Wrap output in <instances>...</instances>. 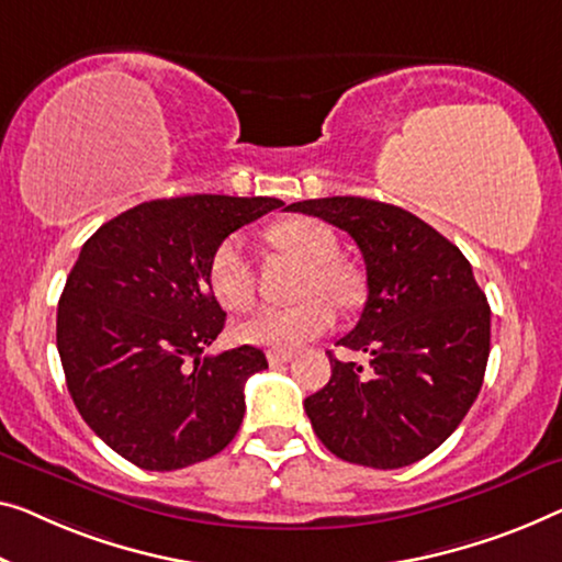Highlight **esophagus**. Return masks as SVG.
Instances as JSON below:
<instances>
[{
  "label": "esophagus",
  "mask_w": 562,
  "mask_h": 562,
  "mask_svg": "<svg viewBox=\"0 0 562 562\" xmlns=\"http://www.w3.org/2000/svg\"><path fill=\"white\" fill-rule=\"evenodd\" d=\"M288 361H292V353H288V350H270V353H267V363L270 366H282Z\"/></svg>",
  "instance_id": "esophagus-1"
}]
</instances>
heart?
Returning <instances> with one entry per match:
<instances>
[{"label": "heart", "mask_w": 562, "mask_h": 562, "mask_svg": "<svg viewBox=\"0 0 562 562\" xmlns=\"http://www.w3.org/2000/svg\"><path fill=\"white\" fill-rule=\"evenodd\" d=\"M270 237L274 245L307 262L297 288V295L305 297L292 305L259 307L252 317L237 325V338L259 348L297 350L333 328L335 307L330 300L350 307L361 300L363 288L358 274L338 259L340 247L328 224L300 216L274 224ZM209 284L227 310L252 305L257 278L241 234H229L214 249L209 259Z\"/></svg>", "instance_id": "obj_1"}]
</instances>
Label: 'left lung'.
Returning a JSON list of instances; mask_svg holds the SVG:
<instances>
[{"label": "left lung", "mask_w": 562, "mask_h": 562, "mask_svg": "<svg viewBox=\"0 0 562 562\" xmlns=\"http://www.w3.org/2000/svg\"><path fill=\"white\" fill-rule=\"evenodd\" d=\"M288 209L348 232L368 278L361 321L338 340L363 350L368 366L330 356V381L305 398L317 439L350 464L418 462L462 424L484 381L490 305L472 265L437 229L383 201L328 196Z\"/></svg>", "instance_id": "1"}]
</instances>
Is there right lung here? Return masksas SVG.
I'll return each instance as SVG.
<instances>
[{
    "instance_id": "right-lung-1",
    "label": "right lung",
    "mask_w": 562,
    "mask_h": 562,
    "mask_svg": "<svg viewBox=\"0 0 562 562\" xmlns=\"http://www.w3.org/2000/svg\"><path fill=\"white\" fill-rule=\"evenodd\" d=\"M278 206L220 194L144 201L82 245L57 305V350L80 416L136 467L204 462L239 431L245 381L267 358L255 346L204 353L227 321L209 259Z\"/></svg>"
}]
</instances>
